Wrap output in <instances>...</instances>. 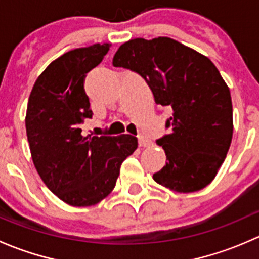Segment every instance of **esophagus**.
Segmentation results:
<instances>
[{
    "instance_id": "1",
    "label": "esophagus",
    "mask_w": 259,
    "mask_h": 259,
    "mask_svg": "<svg viewBox=\"0 0 259 259\" xmlns=\"http://www.w3.org/2000/svg\"><path fill=\"white\" fill-rule=\"evenodd\" d=\"M138 142H139V145L143 146V148H146V146H150L151 145L150 140L146 139V138L143 137V135H140V137L138 138Z\"/></svg>"
}]
</instances>
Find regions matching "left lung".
Here are the masks:
<instances>
[{"label":"left lung","mask_w":259,"mask_h":259,"mask_svg":"<svg viewBox=\"0 0 259 259\" xmlns=\"http://www.w3.org/2000/svg\"><path fill=\"white\" fill-rule=\"evenodd\" d=\"M113 65L139 74L155 103L173 111L165 122L170 133L156 140L166 164L153 179L179 193L207 187L233 135L231 93L215 65L169 37L127 41L116 51Z\"/></svg>","instance_id":"left-lung-1"}]
</instances>
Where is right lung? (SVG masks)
I'll return each mask as SVG.
<instances>
[{
    "label": "right lung",
    "mask_w": 259,
    "mask_h": 259,
    "mask_svg": "<svg viewBox=\"0 0 259 259\" xmlns=\"http://www.w3.org/2000/svg\"><path fill=\"white\" fill-rule=\"evenodd\" d=\"M109 49L110 44H95L64 54L44 70L28 98L26 133L36 170L72 207H89L108 197L122 161L138 148L137 138L127 134H81L80 125L93 116L83 81Z\"/></svg>",
    "instance_id": "1"
}]
</instances>
